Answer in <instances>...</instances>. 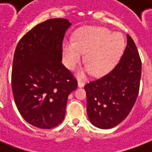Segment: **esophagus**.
<instances>
[{"instance_id": "obj_1", "label": "esophagus", "mask_w": 152, "mask_h": 152, "mask_svg": "<svg viewBox=\"0 0 152 152\" xmlns=\"http://www.w3.org/2000/svg\"><path fill=\"white\" fill-rule=\"evenodd\" d=\"M84 86V83L82 80H78V87L79 88H83Z\"/></svg>"}]
</instances>
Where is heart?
<instances>
[{"mask_svg":"<svg viewBox=\"0 0 152 152\" xmlns=\"http://www.w3.org/2000/svg\"><path fill=\"white\" fill-rule=\"evenodd\" d=\"M125 47V39L120 33L112 34L104 27H87L77 31L74 42H64L62 56L64 64L72 69L80 61L82 53H84L86 65L79 72V76L91 72L95 76H100L113 69Z\"/></svg>","mask_w":152,"mask_h":152,"instance_id":"b5f03b06","label":"heart"}]
</instances>
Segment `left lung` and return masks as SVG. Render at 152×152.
<instances>
[{"instance_id":"left-lung-1","label":"left lung","mask_w":152,"mask_h":152,"mask_svg":"<svg viewBox=\"0 0 152 152\" xmlns=\"http://www.w3.org/2000/svg\"><path fill=\"white\" fill-rule=\"evenodd\" d=\"M141 60L134 41L127 34V46L114 69L84 87L91 123L107 129L126 118L139 93Z\"/></svg>"}]
</instances>
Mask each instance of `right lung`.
<instances>
[{
	"label": "right lung",
	"instance_id": "obj_1",
	"mask_svg": "<svg viewBox=\"0 0 152 152\" xmlns=\"http://www.w3.org/2000/svg\"><path fill=\"white\" fill-rule=\"evenodd\" d=\"M72 23L51 19L36 25L15 48L12 88L15 105L27 122L50 129L64 118L69 94L77 81L61 63L62 42Z\"/></svg>",
	"mask_w": 152,
	"mask_h": 152
}]
</instances>
